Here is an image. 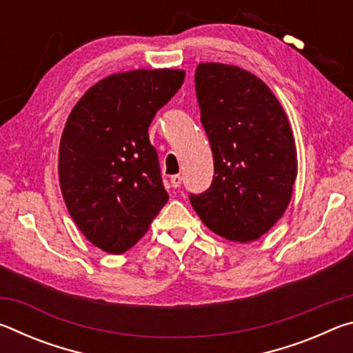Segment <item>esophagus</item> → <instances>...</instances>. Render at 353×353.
I'll return each instance as SVG.
<instances>
[{
  "mask_svg": "<svg viewBox=\"0 0 353 353\" xmlns=\"http://www.w3.org/2000/svg\"><path fill=\"white\" fill-rule=\"evenodd\" d=\"M181 183H182V176H179V174L171 176V187H172V188L181 187Z\"/></svg>",
  "mask_w": 353,
  "mask_h": 353,
  "instance_id": "esophagus-1",
  "label": "esophagus"
}]
</instances>
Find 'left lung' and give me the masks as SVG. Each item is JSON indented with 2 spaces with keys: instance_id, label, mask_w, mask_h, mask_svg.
I'll use <instances>...</instances> for the list:
<instances>
[{
  "instance_id": "left-lung-1",
  "label": "left lung",
  "mask_w": 353,
  "mask_h": 353,
  "mask_svg": "<svg viewBox=\"0 0 353 353\" xmlns=\"http://www.w3.org/2000/svg\"><path fill=\"white\" fill-rule=\"evenodd\" d=\"M194 82L214 176L190 202L216 235L255 241L283 216L292 196L297 151L288 117L265 82L235 65L202 62Z\"/></svg>"
}]
</instances>
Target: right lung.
Here are the masks:
<instances>
[{
  "label": "right lung",
  "mask_w": 353,
  "mask_h": 353,
  "mask_svg": "<svg viewBox=\"0 0 353 353\" xmlns=\"http://www.w3.org/2000/svg\"><path fill=\"white\" fill-rule=\"evenodd\" d=\"M183 70H132L88 88L65 123L59 182L76 225L107 254H123L146 234L170 196L148 129L174 97Z\"/></svg>",
  "instance_id": "1"
}]
</instances>
